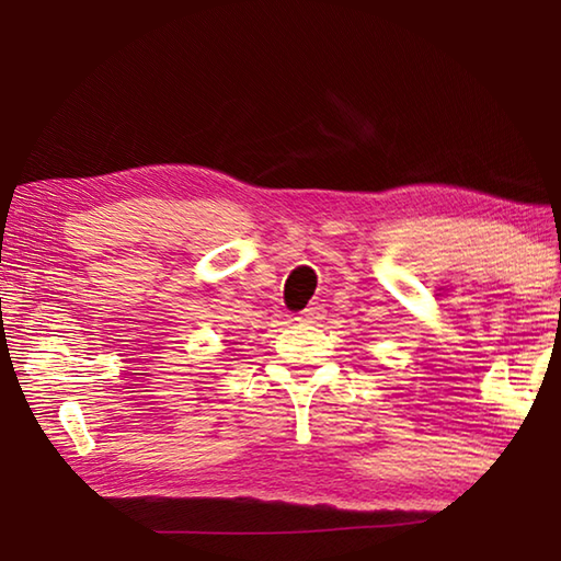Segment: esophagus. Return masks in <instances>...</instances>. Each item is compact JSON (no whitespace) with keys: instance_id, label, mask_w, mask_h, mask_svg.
<instances>
[{"instance_id":"1","label":"esophagus","mask_w":561,"mask_h":561,"mask_svg":"<svg viewBox=\"0 0 561 561\" xmlns=\"http://www.w3.org/2000/svg\"><path fill=\"white\" fill-rule=\"evenodd\" d=\"M323 318H325V306L318 304V301L309 304V306H306V309L299 313V321H301V323H321Z\"/></svg>"}]
</instances>
